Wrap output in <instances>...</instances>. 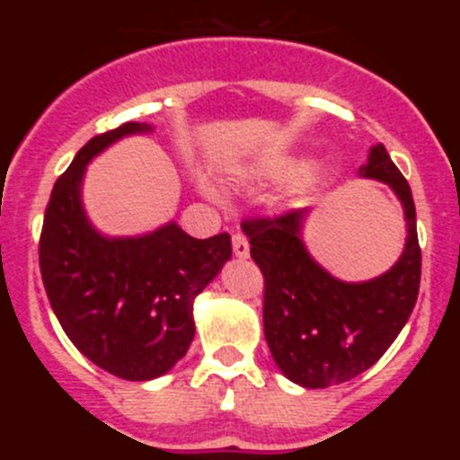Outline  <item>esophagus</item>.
<instances>
[{
    "instance_id": "1",
    "label": "esophagus",
    "mask_w": 460,
    "mask_h": 460,
    "mask_svg": "<svg viewBox=\"0 0 460 460\" xmlns=\"http://www.w3.org/2000/svg\"><path fill=\"white\" fill-rule=\"evenodd\" d=\"M233 251L237 258H249L251 253V246H249V239L243 237L242 233L233 234Z\"/></svg>"
}]
</instances>
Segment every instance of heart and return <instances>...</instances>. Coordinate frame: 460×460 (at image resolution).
I'll list each match as a JSON object with an SVG mask.
<instances>
[{
    "label": "heart",
    "instance_id": "obj_1",
    "mask_svg": "<svg viewBox=\"0 0 460 460\" xmlns=\"http://www.w3.org/2000/svg\"><path fill=\"white\" fill-rule=\"evenodd\" d=\"M296 172H302V164L295 161V158H276V161H265V164L255 165V174H262V177H271V180H288V177H295ZM311 186V180L306 174L299 177L295 184V195H304ZM209 195H217V190L207 186Z\"/></svg>",
    "mask_w": 460,
    "mask_h": 460
}]
</instances>
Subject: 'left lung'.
Here are the masks:
<instances>
[{"instance_id":"1","label":"left lung","mask_w":460,"mask_h":460,"mask_svg":"<svg viewBox=\"0 0 460 460\" xmlns=\"http://www.w3.org/2000/svg\"><path fill=\"white\" fill-rule=\"evenodd\" d=\"M361 177L387 184L403 205L405 249L385 274L348 283L308 253V209L243 221L251 258L265 276V339L280 373L306 389L341 385L371 368L408 323L421 279L412 190L385 145H373Z\"/></svg>"}]
</instances>
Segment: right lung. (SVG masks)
I'll return each mask as SVG.
<instances>
[{"label":"right lung","instance_id":"1","mask_svg":"<svg viewBox=\"0 0 460 460\" xmlns=\"http://www.w3.org/2000/svg\"><path fill=\"white\" fill-rule=\"evenodd\" d=\"M154 131L128 121L96 136L55 181L39 262L57 320L71 343L121 380L164 376L195 336L193 302L227 260L230 234L193 239L174 221L137 237H108L87 218L83 180L93 156L126 136Z\"/></svg>","mask_w":460,"mask_h":460}]
</instances>
